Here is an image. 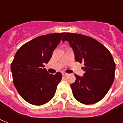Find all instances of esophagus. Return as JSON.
<instances>
[{"mask_svg": "<svg viewBox=\"0 0 123 123\" xmlns=\"http://www.w3.org/2000/svg\"><path fill=\"white\" fill-rule=\"evenodd\" d=\"M62 75H63V76H67V75H68V73H64V72H63V73H62Z\"/></svg>", "mask_w": 123, "mask_h": 123, "instance_id": "34e87169", "label": "esophagus"}]
</instances>
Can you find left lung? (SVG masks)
Here are the masks:
<instances>
[{
  "instance_id": "obj_1",
  "label": "left lung",
  "mask_w": 123,
  "mask_h": 123,
  "mask_svg": "<svg viewBox=\"0 0 123 123\" xmlns=\"http://www.w3.org/2000/svg\"><path fill=\"white\" fill-rule=\"evenodd\" d=\"M65 41L73 49L75 61L84 64L83 77L75 75L76 80L71 84L73 96L83 104L97 103L114 80L116 64L111 52L96 39L79 34L65 33Z\"/></svg>"
}]
</instances>
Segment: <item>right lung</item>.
<instances>
[{"instance_id":"obj_1","label":"right lung","mask_w":123,"mask_h":123,"mask_svg":"<svg viewBox=\"0 0 123 123\" xmlns=\"http://www.w3.org/2000/svg\"><path fill=\"white\" fill-rule=\"evenodd\" d=\"M64 34H49L36 37L24 44L15 54L11 65L13 83L28 103L43 105L55 95L62 74H50L44 64L49 62Z\"/></svg>"}]
</instances>
